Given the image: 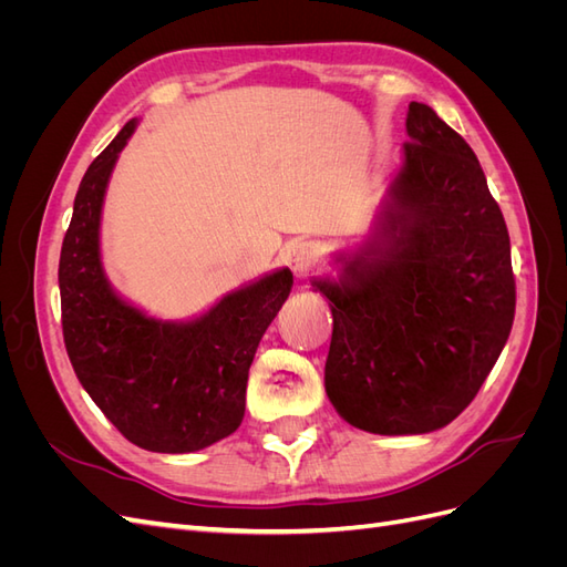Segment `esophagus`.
I'll list each match as a JSON object with an SVG mask.
<instances>
[{
    "instance_id": "34e87169",
    "label": "esophagus",
    "mask_w": 567,
    "mask_h": 567,
    "mask_svg": "<svg viewBox=\"0 0 567 567\" xmlns=\"http://www.w3.org/2000/svg\"><path fill=\"white\" fill-rule=\"evenodd\" d=\"M317 257H319L317 244L300 241L288 250V265L296 274H305V271H310V267L317 262Z\"/></svg>"
}]
</instances>
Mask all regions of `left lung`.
<instances>
[{
  "label": "left lung",
  "mask_w": 567,
  "mask_h": 567,
  "mask_svg": "<svg viewBox=\"0 0 567 567\" xmlns=\"http://www.w3.org/2000/svg\"><path fill=\"white\" fill-rule=\"evenodd\" d=\"M406 134L379 241L338 284H315L333 315L326 394L350 425L379 435L452 423L516 315L508 229L473 148L419 101Z\"/></svg>",
  "instance_id": "obj_1"
}]
</instances>
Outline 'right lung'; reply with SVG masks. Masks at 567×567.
Returning <instances> with one entry per match:
<instances>
[{
	"mask_svg": "<svg viewBox=\"0 0 567 567\" xmlns=\"http://www.w3.org/2000/svg\"><path fill=\"white\" fill-rule=\"evenodd\" d=\"M136 120L84 173L65 231L59 288L63 342L82 388L136 447L186 454L244 421L248 369L293 274L279 269L186 323L156 321L120 300L101 269L99 221L106 184Z\"/></svg>",
	"mask_w": 567,
	"mask_h": 567,
	"instance_id": "1",
	"label": "right lung"
}]
</instances>
